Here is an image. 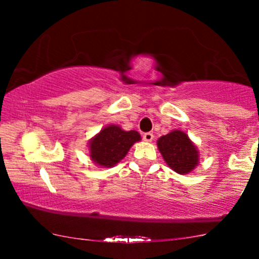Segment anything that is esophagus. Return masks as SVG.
I'll return each instance as SVG.
<instances>
[{
	"instance_id": "obj_1",
	"label": "esophagus",
	"mask_w": 259,
	"mask_h": 259,
	"mask_svg": "<svg viewBox=\"0 0 259 259\" xmlns=\"http://www.w3.org/2000/svg\"><path fill=\"white\" fill-rule=\"evenodd\" d=\"M142 138H144V140L146 142H151L153 140V134L152 133H145Z\"/></svg>"
}]
</instances>
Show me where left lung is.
I'll list each match as a JSON object with an SVG mask.
<instances>
[{
  "mask_svg": "<svg viewBox=\"0 0 259 259\" xmlns=\"http://www.w3.org/2000/svg\"><path fill=\"white\" fill-rule=\"evenodd\" d=\"M163 159L178 174H189L200 163V152L189 135L181 130H173L157 140Z\"/></svg>",
  "mask_w": 259,
  "mask_h": 259,
  "instance_id": "left-lung-1",
  "label": "left lung"
}]
</instances>
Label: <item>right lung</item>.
Segmentation results:
<instances>
[{
  "instance_id": "add662e5",
  "label": "right lung",
  "mask_w": 259,
  "mask_h": 259,
  "mask_svg": "<svg viewBox=\"0 0 259 259\" xmlns=\"http://www.w3.org/2000/svg\"><path fill=\"white\" fill-rule=\"evenodd\" d=\"M141 141L136 130L125 132L119 125L109 124L89 141V157L101 168H112L120 162L135 142Z\"/></svg>"
}]
</instances>
